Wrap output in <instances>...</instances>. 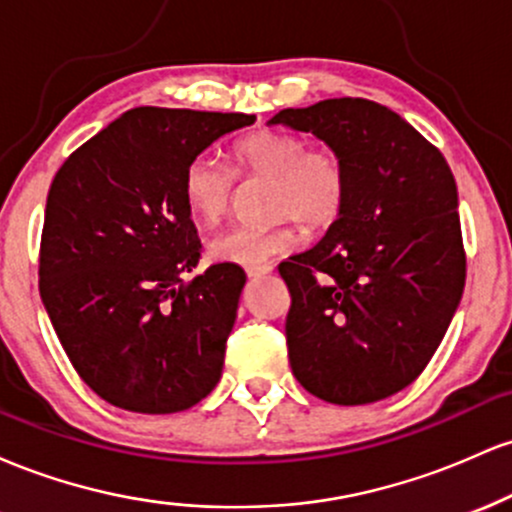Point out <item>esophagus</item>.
<instances>
[{"label": "esophagus", "instance_id": "obj_1", "mask_svg": "<svg viewBox=\"0 0 512 512\" xmlns=\"http://www.w3.org/2000/svg\"><path fill=\"white\" fill-rule=\"evenodd\" d=\"M245 272H248L250 279H262V276L272 274L274 267H272V264H250V267L245 269Z\"/></svg>", "mask_w": 512, "mask_h": 512}]
</instances>
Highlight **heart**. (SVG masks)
<instances>
[{"label": "heart", "instance_id": "1", "mask_svg": "<svg viewBox=\"0 0 512 512\" xmlns=\"http://www.w3.org/2000/svg\"><path fill=\"white\" fill-rule=\"evenodd\" d=\"M238 175L269 178V211L281 216L269 226H231L209 240L214 262L250 267L298 245L296 219L313 228L337 221L346 202L349 175L334 149H308V139L279 129H260L240 137L231 149ZM214 156H195L182 173L185 207L202 223L226 214L236 175Z\"/></svg>", "mask_w": 512, "mask_h": 512}]
</instances>
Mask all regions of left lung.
I'll use <instances>...</instances> for the list:
<instances>
[{
    "instance_id": "8db88e82",
    "label": "left lung",
    "mask_w": 512,
    "mask_h": 512,
    "mask_svg": "<svg viewBox=\"0 0 512 512\" xmlns=\"http://www.w3.org/2000/svg\"><path fill=\"white\" fill-rule=\"evenodd\" d=\"M269 125L315 134L349 175L325 238L279 264L293 375L344 407L395 395L428 366L462 298L452 170L407 120L366 98L286 108Z\"/></svg>"
}]
</instances>
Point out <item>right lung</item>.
Wrapping results in <instances>:
<instances>
[{"label":"right lung","mask_w":512,"mask_h":512,"mask_svg":"<svg viewBox=\"0 0 512 512\" xmlns=\"http://www.w3.org/2000/svg\"><path fill=\"white\" fill-rule=\"evenodd\" d=\"M245 113L134 108L57 170L40 243V298L81 380L139 414L195 407L221 378L245 272L211 264L182 173Z\"/></svg>","instance_id":"1"}]
</instances>
